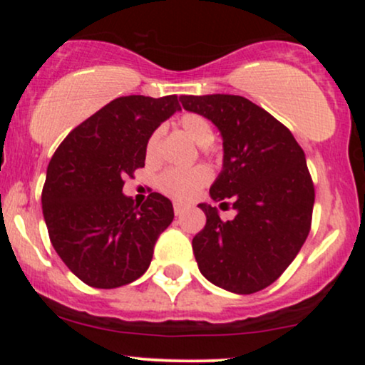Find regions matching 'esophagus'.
Returning <instances> with one entry per match:
<instances>
[{
    "mask_svg": "<svg viewBox=\"0 0 365 365\" xmlns=\"http://www.w3.org/2000/svg\"><path fill=\"white\" fill-rule=\"evenodd\" d=\"M173 211H175V215H177V216H182L183 212L187 211V207H185V206H182V204H175V206H173Z\"/></svg>",
    "mask_w": 365,
    "mask_h": 365,
    "instance_id": "obj_1",
    "label": "esophagus"
}]
</instances>
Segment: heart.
<instances>
[{
  "label": "heart",
  "instance_id": "obj_1",
  "mask_svg": "<svg viewBox=\"0 0 365 365\" xmlns=\"http://www.w3.org/2000/svg\"><path fill=\"white\" fill-rule=\"evenodd\" d=\"M183 132L195 142L197 145H209L215 139V128H212L211 121L206 116L197 115V113H187L180 118ZM159 137H161V130H154L149 135L148 144H145V156L149 159L156 156V150L159 145ZM211 180V173L204 166H197L192 170H166L159 175L158 187L163 194H166L175 200H188L192 199L197 192Z\"/></svg>",
  "mask_w": 365,
  "mask_h": 365
}]
</instances>
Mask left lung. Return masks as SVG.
Returning a JSON list of instances; mask_svg holds the SVG:
<instances>
[{
	"label": "left lung",
	"mask_w": 365,
	"mask_h": 365,
	"mask_svg": "<svg viewBox=\"0 0 365 365\" xmlns=\"http://www.w3.org/2000/svg\"><path fill=\"white\" fill-rule=\"evenodd\" d=\"M223 139V170L209 194L237 216L221 221L199 204L206 226L192 240L199 271L216 287L249 295L282 276L311 230L314 185L302 148L274 116L242 96H180Z\"/></svg>",
	"instance_id": "8db88e82"
}]
</instances>
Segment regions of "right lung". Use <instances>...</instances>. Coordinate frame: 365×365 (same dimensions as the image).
I'll list each match as a JSON object with an SVG mask.
<instances>
[{"mask_svg": "<svg viewBox=\"0 0 365 365\" xmlns=\"http://www.w3.org/2000/svg\"><path fill=\"white\" fill-rule=\"evenodd\" d=\"M177 111V96L118 98L53 154L41 197L44 221L56 254L89 287L118 288L140 278L173 221L168 197L153 192L139 206L123 194V180L144 168L149 135Z\"/></svg>", "mask_w": 365, "mask_h": 365, "instance_id": "right-lung-1", "label": "right lung"}]
</instances>
